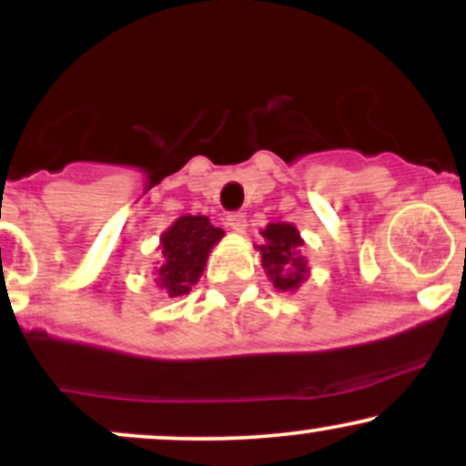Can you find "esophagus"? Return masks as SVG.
Segmentation results:
<instances>
[{"mask_svg": "<svg viewBox=\"0 0 466 466\" xmlns=\"http://www.w3.org/2000/svg\"><path fill=\"white\" fill-rule=\"evenodd\" d=\"M226 226L232 229V232L243 234L245 229H248V218H245L243 212H232V215H228L226 218Z\"/></svg>", "mask_w": 466, "mask_h": 466, "instance_id": "1", "label": "esophagus"}]
</instances>
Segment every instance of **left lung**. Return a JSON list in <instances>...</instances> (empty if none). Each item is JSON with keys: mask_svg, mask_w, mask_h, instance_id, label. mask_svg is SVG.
I'll return each mask as SVG.
<instances>
[{"mask_svg": "<svg viewBox=\"0 0 466 466\" xmlns=\"http://www.w3.org/2000/svg\"><path fill=\"white\" fill-rule=\"evenodd\" d=\"M265 245H258L263 267L278 291H296L307 280V258L300 254L304 240L291 223H269L263 232Z\"/></svg>", "mask_w": 466, "mask_h": 466, "instance_id": "1", "label": "left lung"}]
</instances>
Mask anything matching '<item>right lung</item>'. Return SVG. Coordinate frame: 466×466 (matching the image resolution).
<instances>
[{
	"label": "right lung",
	"mask_w": 466,
	"mask_h": 466,
	"mask_svg": "<svg viewBox=\"0 0 466 466\" xmlns=\"http://www.w3.org/2000/svg\"><path fill=\"white\" fill-rule=\"evenodd\" d=\"M223 229L215 228L203 215L179 217L159 238L162 263L157 267L159 289L168 298L186 296L203 274L210 249L223 238Z\"/></svg>",
	"instance_id": "add662e5"
}]
</instances>
